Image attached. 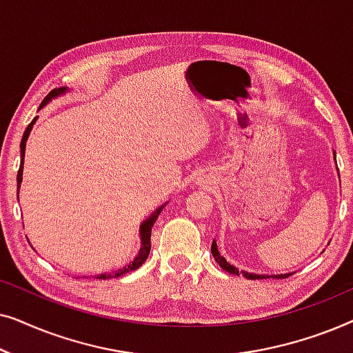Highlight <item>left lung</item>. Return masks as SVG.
<instances>
[{"mask_svg": "<svg viewBox=\"0 0 353 353\" xmlns=\"http://www.w3.org/2000/svg\"><path fill=\"white\" fill-rule=\"evenodd\" d=\"M334 157H336V154H334ZM210 250H212V255H214V259H215V262L220 265L221 268L225 270V272H228V273H233V274H243V276H245L248 279H263V278H270L268 274H255V273H248V272H239L238 268L236 267H233V265H231L230 262H226V259L223 257V255H220V252H219V249H216V243L214 241V243H212V248H210ZM289 274L291 273H288V274H272V278H288Z\"/></svg>", "mask_w": 353, "mask_h": 353, "instance_id": "obj_1", "label": "left lung"}]
</instances>
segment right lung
I'll return each mask as SVG.
<instances>
[{
  "label": "right lung",
  "mask_w": 353,
  "mask_h": 353,
  "mask_svg": "<svg viewBox=\"0 0 353 353\" xmlns=\"http://www.w3.org/2000/svg\"><path fill=\"white\" fill-rule=\"evenodd\" d=\"M65 91H67L65 86H62V88H54L52 91H50V94H48L46 98L43 99V103L40 104V109H41L45 104L50 103L51 99H54V98H57V96L64 94ZM35 122H37V117L33 119L30 123H28V127L26 128V132H23V137H22V141H21V167H19V172H17V199H19V188H21V183H22V172H23V165H22V163H23V156H26L27 138H28V134H30L32 128H33V123H35ZM161 210H162V207H159V209H157L156 212H154V214H152L151 216H149V219H148L146 221H143L141 226H139V234H141V249H139L138 257L134 259L132 263L127 265V267L119 268L117 272H114V273H103V274H98V276H96V279L119 278V276H122V274H125V273H130V272H133V270L139 268L144 262H146L148 255H149V252H151V231H152L154 223H156L159 214H161Z\"/></svg>",
  "instance_id": "right-lung-1"
}]
</instances>
